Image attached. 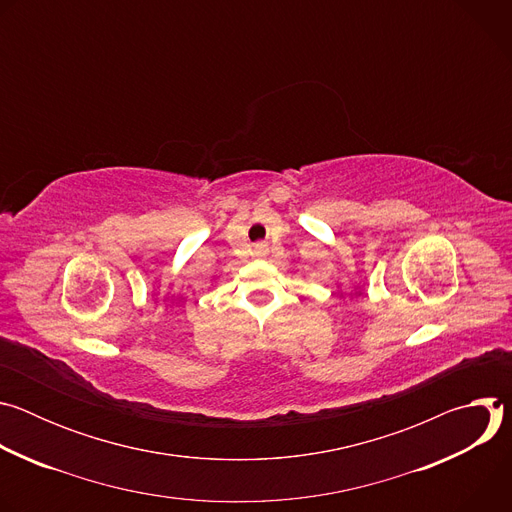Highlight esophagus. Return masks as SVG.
Returning <instances> with one entry per match:
<instances>
[{"label":"esophagus","instance_id":"34e87169","mask_svg":"<svg viewBox=\"0 0 512 512\" xmlns=\"http://www.w3.org/2000/svg\"><path fill=\"white\" fill-rule=\"evenodd\" d=\"M257 251L261 253V251H263V245H257Z\"/></svg>","mask_w":512,"mask_h":512}]
</instances>
